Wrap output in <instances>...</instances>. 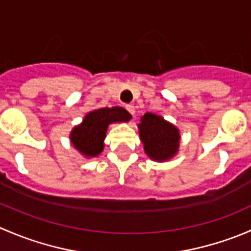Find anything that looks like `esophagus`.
Segmentation results:
<instances>
[{"label":"esophagus","mask_w":251,"mask_h":251,"mask_svg":"<svg viewBox=\"0 0 251 251\" xmlns=\"http://www.w3.org/2000/svg\"><path fill=\"white\" fill-rule=\"evenodd\" d=\"M126 109H127V111L131 114V115H135L136 110H135V107H133V105H126Z\"/></svg>","instance_id":"1"}]
</instances>
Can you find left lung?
<instances>
[{
    "label": "left lung",
    "mask_w": 251,
    "mask_h": 251,
    "mask_svg": "<svg viewBox=\"0 0 251 251\" xmlns=\"http://www.w3.org/2000/svg\"><path fill=\"white\" fill-rule=\"evenodd\" d=\"M140 137L147 155L155 161H166L178 151L179 131L160 115L146 113L141 118Z\"/></svg>",
    "instance_id": "obj_1"
}]
</instances>
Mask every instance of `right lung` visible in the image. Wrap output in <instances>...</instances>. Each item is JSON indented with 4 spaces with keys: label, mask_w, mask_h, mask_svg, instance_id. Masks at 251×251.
I'll return each mask as SVG.
<instances>
[{
    "label": "right lung",
    "mask_w": 251,
    "mask_h": 251,
    "mask_svg": "<svg viewBox=\"0 0 251 251\" xmlns=\"http://www.w3.org/2000/svg\"><path fill=\"white\" fill-rule=\"evenodd\" d=\"M131 115L121 107L100 108L90 111L80 125L70 132V142L86 158H95L104 148L107 128L113 123H127Z\"/></svg>",
    "instance_id": "add662e5"
}]
</instances>
